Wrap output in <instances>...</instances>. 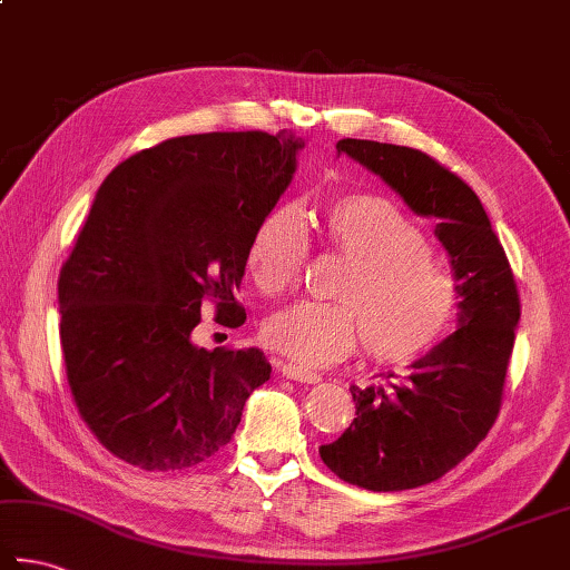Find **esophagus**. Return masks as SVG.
Listing matches in <instances>:
<instances>
[{
    "instance_id": "esophagus-1",
    "label": "esophagus",
    "mask_w": 570,
    "mask_h": 570,
    "mask_svg": "<svg viewBox=\"0 0 570 570\" xmlns=\"http://www.w3.org/2000/svg\"><path fill=\"white\" fill-rule=\"evenodd\" d=\"M278 371H282V375L288 377V381L308 383V385L321 383V375L318 373L306 371V367H298V365H292V363H282V365H278Z\"/></svg>"
}]
</instances>
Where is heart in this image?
Segmentation results:
<instances>
[{"mask_svg":"<svg viewBox=\"0 0 570 570\" xmlns=\"http://www.w3.org/2000/svg\"><path fill=\"white\" fill-rule=\"evenodd\" d=\"M321 239L345 259L336 304H296L264 323L272 351L301 367L336 363L358 348L375 363H410L438 343L456 316V284L425 229L393 199L348 193L321 209ZM308 234L294 207L266 212L244 266L264 296H282L306 269Z\"/></svg>","mask_w":570,"mask_h":570,"instance_id":"obj_1","label":"heart"}]
</instances>
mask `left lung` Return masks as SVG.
I'll list each match as a JSON object with an SVG mask.
<instances>
[{
    "mask_svg": "<svg viewBox=\"0 0 570 570\" xmlns=\"http://www.w3.org/2000/svg\"><path fill=\"white\" fill-rule=\"evenodd\" d=\"M351 155L405 199L434 217L450 252L460 294V328L412 363L410 375L353 385L355 420L321 460L343 482L371 492H403L440 479L492 430L521 301L514 272L474 189L428 153L377 140L343 138Z\"/></svg>",
    "mask_w": 570,
    "mask_h": 570,
    "instance_id": "left-lung-1",
    "label": "left lung"
}]
</instances>
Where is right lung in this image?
<instances>
[{
	"label": "right lung",
	"mask_w": 570,
	"mask_h": 570,
	"mask_svg": "<svg viewBox=\"0 0 570 570\" xmlns=\"http://www.w3.org/2000/svg\"><path fill=\"white\" fill-rule=\"evenodd\" d=\"M294 136L199 132L110 173L59 274L61 351L78 415L145 472H175L232 440L269 381L256 348L189 341L205 301L242 326L244 254L296 170Z\"/></svg>",
	"instance_id": "obj_1"
}]
</instances>
